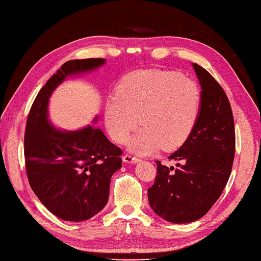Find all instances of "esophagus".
Masks as SVG:
<instances>
[{"label":"esophagus","instance_id":"1","mask_svg":"<svg viewBox=\"0 0 261 261\" xmlns=\"http://www.w3.org/2000/svg\"><path fill=\"white\" fill-rule=\"evenodd\" d=\"M139 161V158H137V157H135V156H132V155H128V154H126V155H124L123 156V162L124 163H130V164H136V163H138Z\"/></svg>","mask_w":261,"mask_h":261}]
</instances>
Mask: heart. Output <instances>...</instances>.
<instances>
[{
    "instance_id": "1",
    "label": "heart",
    "mask_w": 261,
    "mask_h": 261,
    "mask_svg": "<svg viewBox=\"0 0 261 261\" xmlns=\"http://www.w3.org/2000/svg\"><path fill=\"white\" fill-rule=\"evenodd\" d=\"M201 93L180 73L143 69L120 81L116 95L106 101L105 122L114 141L124 144L138 123L143 127L130 141L138 154L184 145L199 116Z\"/></svg>"
}]
</instances>
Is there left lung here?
<instances>
[{"mask_svg":"<svg viewBox=\"0 0 261 261\" xmlns=\"http://www.w3.org/2000/svg\"><path fill=\"white\" fill-rule=\"evenodd\" d=\"M201 87L198 119L187 141L171 154L175 167L157 161L148 201L160 217L174 224L201 218L220 197L231 173L236 136L226 93L213 76L193 64Z\"/></svg>","mask_w":261,"mask_h":261,"instance_id":"obj_1","label":"left lung"}]
</instances>
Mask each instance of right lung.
<instances>
[{"label":"right lung","instance_id":"right-lung-1","mask_svg":"<svg viewBox=\"0 0 261 261\" xmlns=\"http://www.w3.org/2000/svg\"><path fill=\"white\" fill-rule=\"evenodd\" d=\"M104 63L105 59L64 63L37 94L25 127L31 188L50 213L66 221L87 220L105 207L112 176L122 167L123 151L94 126L71 132L56 128L48 122V99L67 76L92 72Z\"/></svg>","mask_w":261,"mask_h":261}]
</instances>
